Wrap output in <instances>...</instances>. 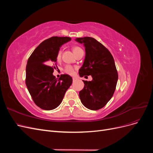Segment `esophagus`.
Wrapping results in <instances>:
<instances>
[{
    "instance_id": "34e87169",
    "label": "esophagus",
    "mask_w": 153,
    "mask_h": 153,
    "mask_svg": "<svg viewBox=\"0 0 153 153\" xmlns=\"http://www.w3.org/2000/svg\"><path fill=\"white\" fill-rule=\"evenodd\" d=\"M78 80L77 78H76V77H73V81H76V80Z\"/></svg>"
}]
</instances>
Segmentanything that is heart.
I'll use <instances>...</instances> for the list:
<instances>
[{"mask_svg":"<svg viewBox=\"0 0 153 153\" xmlns=\"http://www.w3.org/2000/svg\"><path fill=\"white\" fill-rule=\"evenodd\" d=\"M81 48H80L79 47H74L73 48V52L75 53L76 51L80 50ZM61 50H59L58 52H57V55H56V59L57 61H60L61 59ZM64 71H65L66 73H67L68 74H69V75H73V74L74 73V69L72 66H66L65 67V69H64Z\"/></svg>","mask_w":153,"mask_h":153,"instance_id":"b5f03b06","label":"heart"}]
</instances>
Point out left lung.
Here are the masks:
<instances>
[{"instance_id": "8db88e82", "label": "left lung", "mask_w": 153, "mask_h": 153, "mask_svg": "<svg viewBox=\"0 0 153 153\" xmlns=\"http://www.w3.org/2000/svg\"><path fill=\"white\" fill-rule=\"evenodd\" d=\"M83 44L85 56L79 69L80 77L91 75V81L83 80L84 87L79 92L82 103L88 109L103 108L112 98L116 87L118 74L114 59L108 50L91 37L76 38Z\"/></svg>"}]
</instances>
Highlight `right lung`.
<instances>
[{"instance_id":"right-lung-1","label":"right lung","mask_w":153,"mask_h":153,"mask_svg":"<svg viewBox=\"0 0 153 153\" xmlns=\"http://www.w3.org/2000/svg\"><path fill=\"white\" fill-rule=\"evenodd\" d=\"M71 39L57 36L46 39L34 50L27 61L25 84L34 102L41 109L57 108L72 84V78L66 74L59 79L53 75L57 52Z\"/></svg>"}]
</instances>
